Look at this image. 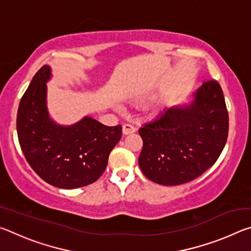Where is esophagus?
Segmentation results:
<instances>
[{
    "mask_svg": "<svg viewBox=\"0 0 251 251\" xmlns=\"http://www.w3.org/2000/svg\"><path fill=\"white\" fill-rule=\"evenodd\" d=\"M136 131V128L134 126H131L129 124H125L123 125V134L124 135H129V134H133Z\"/></svg>",
    "mask_w": 251,
    "mask_h": 251,
    "instance_id": "esophagus-1",
    "label": "esophagus"
}]
</instances>
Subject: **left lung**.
Returning a JSON list of instances; mask_svg holds the SVG:
<instances>
[{"instance_id": "1", "label": "left lung", "mask_w": 251, "mask_h": 251, "mask_svg": "<svg viewBox=\"0 0 251 251\" xmlns=\"http://www.w3.org/2000/svg\"><path fill=\"white\" fill-rule=\"evenodd\" d=\"M186 106L166 108L138 133L142 172L159 185L177 186L195 179L218 159L228 137L229 118L222 87L207 80Z\"/></svg>"}]
</instances>
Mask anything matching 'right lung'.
Masks as SVG:
<instances>
[{"instance_id": "add662e5", "label": "right lung", "mask_w": 251, "mask_h": 251, "mask_svg": "<svg viewBox=\"0 0 251 251\" xmlns=\"http://www.w3.org/2000/svg\"><path fill=\"white\" fill-rule=\"evenodd\" d=\"M50 77L52 69L42 66L21 99L16 118L20 146L44 181L63 189L79 188L104 173L122 138V126H106L90 116L70 126L55 123L46 106Z\"/></svg>"}]
</instances>
